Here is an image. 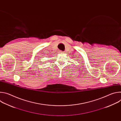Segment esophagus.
Wrapping results in <instances>:
<instances>
[{
  "label": "esophagus",
  "mask_w": 121,
  "mask_h": 121,
  "mask_svg": "<svg viewBox=\"0 0 121 121\" xmlns=\"http://www.w3.org/2000/svg\"><path fill=\"white\" fill-rule=\"evenodd\" d=\"M59 52H60V53H64V52L61 51H59Z\"/></svg>",
  "instance_id": "1"
}]
</instances>
